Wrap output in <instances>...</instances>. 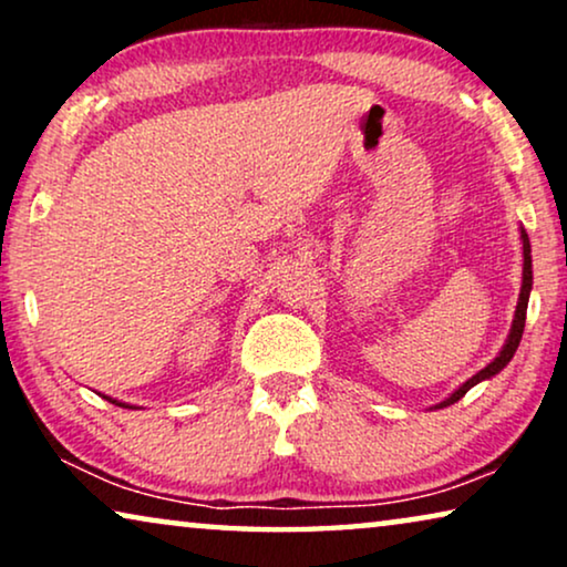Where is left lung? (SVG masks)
Wrapping results in <instances>:
<instances>
[{
	"label": "left lung",
	"instance_id": "8db88e82",
	"mask_svg": "<svg viewBox=\"0 0 567 567\" xmlns=\"http://www.w3.org/2000/svg\"><path fill=\"white\" fill-rule=\"evenodd\" d=\"M522 243H524V284H522V293H518V307H516V315H514V324H511V336L506 340V346H503V351L495 355V359L487 363L483 371H477L475 377L467 379L460 390H456L452 398H446L441 405L436 408H446V405H454L456 400H462L464 394H467L472 386L477 382H483V379H491L498 374V371L506 367V363L514 359L518 343H522V336H524V322H526V305H529V291H532V245H529V235L522 229Z\"/></svg>",
	"mask_w": 567,
	"mask_h": 567
}]
</instances>
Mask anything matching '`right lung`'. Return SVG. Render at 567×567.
I'll return each mask as SVG.
<instances>
[{
    "mask_svg": "<svg viewBox=\"0 0 567 567\" xmlns=\"http://www.w3.org/2000/svg\"><path fill=\"white\" fill-rule=\"evenodd\" d=\"M111 402H113V405H121V402H118V400H111Z\"/></svg>",
    "mask_w": 567,
    "mask_h": 567,
    "instance_id": "1",
    "label": "right lung"
}]
</instances>
